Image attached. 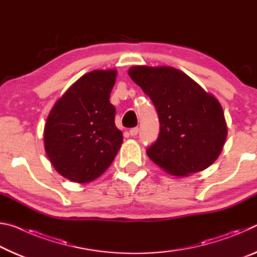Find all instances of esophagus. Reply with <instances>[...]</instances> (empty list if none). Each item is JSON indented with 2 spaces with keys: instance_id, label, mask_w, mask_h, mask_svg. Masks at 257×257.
Wrapping results in <instances>:
<instances>
[{
  "instance_id": "1",
  "label": "esophagus",
  "mask_w": 257,
  "mask_h": 257,
  "mask_svg": "<svg viewBox=\"0 0 257 257\" xmlns=\"http://www.w3.org/2000/svg\"><path fill=\"white\" fill-rule=\"evenodd\" d=\"M138 133H139V128L138 127H135V128H132L129 130V135L132 137H135V136H137L138 135Z\"/></svg>"
}]
</instances>
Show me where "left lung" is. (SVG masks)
Here are the masks:
<instances>
[{
  "instance_id": "left-lung-1",
  "label": "left lung",
  "mask_w": 257,
  "mask_h": 257,
  "mask_svg": "<svg viewBox=\"0 0 257 257\" xmlns=\"http://www.w3.org/2000/svg\"><path fill=\"white\" fill-rule=\"evenodd\" d=\"M128 73L150 96L159 115V137L146 151L149 158L178 177L210 167L228 133L219 101L172 67L137 66Z\"/></svg>"
}]
</instances>
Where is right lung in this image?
Segmentation results:
<instances>
[{"instance_id": "add662e5", "label": "right lung", "mask_w": 257, "mask_h": 257, "mask_svg": "<svg viewBox=\"0 0 257 257\" xmlns=\"http://www.w3.org/2000/svg\"><path fill=\"white\" fill-rule=\"evenodd\" d=\"M115 70H95L79 78L54 104L44 129L52 165L67 179L85 184L110 167L122 144L110 94Z\"/></svg>"}]
</instances>
